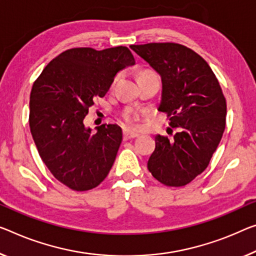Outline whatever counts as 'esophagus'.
Wrapping results in <instances>:
<instances>
[{
	"instance_id": "34e87169",
	"label": "esophagus",
	"mask_w": 256,
	"mask_h": 256,
	"mask_svg": "<svg viewBox=\"0 0 256 256\" xmlns=\"http://www.w3.org/2000/svg\"><path fill=\"white\" fill-rule=\"evenodd\" d=\"M138 136V134L135 132H130V130H127V129H124V140H130V138H135V137Z\"/></svg>"
}]
</instances>
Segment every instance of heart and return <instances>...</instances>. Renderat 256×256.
I'll list each match as a JSON object with an SVG mask.
<instances>
[{
    "label": "heart",
    "instance_id": "heart-1",
    "mask_svg": "<svg viewBox=\"0 0 256 256\" xmlns=\"http://www.w3.org/2000/svg\"><path fill=\"white\" fill-rule=\"evenodd\" d=\"M124 118H126V120H127V122L129 124H136V121H137V116L136 114H134L132 112H130V111H128L127 113H126L124 114Z\"/></svg>",
    "mask_w": 256,
    "mask_h": 256
}]
</instances>
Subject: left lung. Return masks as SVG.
Segmentation results:
<instances>
[{
    "label": "left lung",
    "instance_id": "8db88e82",
    "mask_svg": "<svg viewBox=\"0 0 256 256\" xmlns=\"http://www.w3.org/2000/svg\"><path fill=\"white\" fill-rule=\"evenodd\" d=\"M162 82L158 110L166 112L172 140L156 135L148 161L153 178L167 186H183L207 168L226 128V102L213 70L194 50L178 43L130 46Z\"/></svg>",
    "mask_w": 256,
    "mask_h": 256
}]
</instances>
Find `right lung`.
<instances>
[{
  "label": "right lung",
  "instance_id": "right-lung-1",
  "mask_svg": "<svg viewBox=\"0 0 256 256\" xmlns=\"http://www.w3.org/2000/svg\"><path fill=\"white\" fill-rule=\"evenodd\" d=\"M132 65L127 46L74 48L54 58L34 82L30 97L34 143L51 174L72 190L100 186L114 164L122 129L102 124L94 132L84 120L116 73Z\"/></svg>",
  "mask_w": 256,
  "mask_h": 256
}]
</instances>
